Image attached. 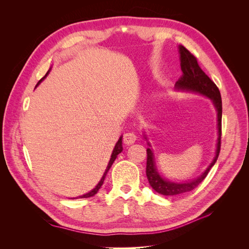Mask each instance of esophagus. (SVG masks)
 Listing matches in <instances>:
<instances>
[{
    "mask_svg": "<svg viewBox=\"0 0 249 249\" xmlns=\"http://www.w3.org/2000/svg\"><path fill=\"white\" fill-rule=\"evenodd\" d=\"M136 140H137L136 134H134L132 132H127L124 135V144H126V145L133 144V143H135V141H136Z\"/></svg>",
    "mask_w": 249,
    "mask_h": 249,
    "instance_id": "1",
    "label": "esophagus"
}]
</instances>
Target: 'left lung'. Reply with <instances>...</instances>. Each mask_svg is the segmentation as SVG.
I'll list each match as a JSON object with an SVG mask.
<instances>
[{"label": "left lung", "instance_id": "1", "mask_svg": "<svg viewBox=\"0 0 249 249\" xmlns=\"http://www.w3.org/2000/svg\"><path fill=\"white\" fill-rule=\"evenodd\" d=\"M179 55H180V70L183 71L182 77L176 82V88L180 90H188V91L198 92L200 94L210 97L213 101L216 110H217V122H218V142L216 156L213 162L211 163L207 170L196 179H193L189 183H173L167 179H164L160 177L159 173L156 170L154 156L150 148L146 149L147 159H146V177L149 185L153 189L162 195L167 196H173V195H179L187 193L195 189L203 179L206 178L210 169L214 166L218 156L220 153L221 146V118H222V102L221 95L218 87L215 83L211 80L205 73L200 66L198 65L197 59L191 52L188 51L185 47L179 46Z\"/></svg>", "mask_w": 249, "mask_h": 249}]
</instances>
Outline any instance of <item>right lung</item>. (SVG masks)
Wrapping results in <instances>:
<instances>
[{
  "label": "right lung",
  "instance_id": "1",
  "mask_svg": "<svg viewBox=\"0 0 249 249\" xmlns=\"http://www.w3.org/2000/svg\"><path fill=\"white\" fill-rule=\"evenodd\" d=\"M49 72V71H48ZM48 72H47V74L46 76H44L38 83H37V85L39 84V83L46 78L47 76H48ZM123 152V140H122V137L119 138V140L117 141V143H116V145H115V147H114V149H113V153H112V155H111V159H110V161H109V164H108V166H107V168H106V170H105V173H104V176H103V178H101V180H100V183L96 185V187L94 188V189H92L91 191L90 192H88V193H86V194H84V195H82V196H80V198H87V197H91V196H93V195H95L96 193H97V191L100 190V188L102 187V185H103V183H104V180H105V178H106V175H107V172L109 171V169H110V167L112 166V164H113V162L115 161V159H116V157H117V155L118 154H120Z\"/></svg>",
  "mask_w": 249,
  "mask_h": 249
}]
</instances>
